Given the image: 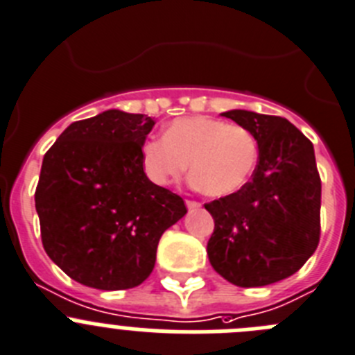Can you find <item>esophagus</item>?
Instances as JSON below:
<instances>
[{"mask_svg":"<svg viewBox=\"0 0 355 355\" xmlns=\"http://www.w3.org/2000/svg\"><path fill=\"white\" fill-rule=\"evenodd\" d=\"M185 205H187L189 210H198V208L201 207V203H198V201H193V200H187L185 201Z\"/></svg>","mask_w":355,"mask_h":355,"instance_id":"esophagus-1","label":"esophagus"}]
</instances>
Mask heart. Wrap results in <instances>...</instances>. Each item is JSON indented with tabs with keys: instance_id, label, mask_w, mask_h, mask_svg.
Wrapping results in <instances>:
<instances>
[{
	"instance_id": "heart-1",
	"label": "heart",
	"mask_w": 355,
	"mask_h": 355,
	"mask_svg": "<svg viewBox=\"0 0 355 355\" xmlns=\"http://www.w3.org/2000/svg\"><path fill=\"white\" fill-rule=\"evenodd\" d=\"M259 145L247 128L215 117L175 119L164 138L141 145L147 177L157 185L180 180L189 170L198 187L214 198L238 193L252 177Z\"/></svg>"
}]
</instances>
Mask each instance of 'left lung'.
<instances>
[{"label":"left lung","instance_id":"obj_1","mask_svg":"<svg viewBox=\"0 0 355 355\" xmlns=\"http://www.w3.org/2000/svg\"><path fill=\"white\" fill-rule=\"evenodd\" d=\"M256 137L259 159L250 182L205 205L214 217L210 264L238 287H263L296 273L320 236V177L312 141L277 115L224 112Z\"/></svg>","mask_w":355,"mask_h":355}]
</instances>
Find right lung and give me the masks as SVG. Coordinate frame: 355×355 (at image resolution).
Returning a JSON list of instances; mask_svg holds the SVG:
<instances>
[{
  "label": "right lung",
  "instance_id": "1",
  "mask_svg": "<svg viewBox=\"0 0 355 355\" xmlns=\"http://www.w3.org/2000/svg\"><path fill=\"white\" fill-rule=\"evenodd\" d=\"M144 114L107 110L69 124L42 162L35 205L47 256L87 287L122 291L152 273L159 238L184 200L147 178Z\"/></svg>",
  "mask_w": 355,
  "mask_h": 355
}]
</instances>
